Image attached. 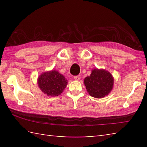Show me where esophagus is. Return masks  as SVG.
<instances>
[{"mask_svg": "<svg viewBox=\"0 0 147 147\" xmlns=\"http://www.w3.org/2000/svg\"><path fill=\"white\" fill-rule=\"evenodd\" d=\"M81 78L80 75H77V76H74V79L75 80H80Z\"/></svg>", "mask_w": 147, "mask_h": 147, "instance_id": "34e87169", "label": "esophagus"}]
</instances>
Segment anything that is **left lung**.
I'll return each instance as SVG.
<instances>
[{
  "label": "left lung",
  "mask_w": 147,
  "mask_h": 147,
  "mask_svg": "<svg viewBox=\"0 0 147 147\" xmlns=\"http://www.w3.org/2000/svg\"><path fill=\"white\" fill-rule=\"evenodd\" d=\"M84 83L90 95L100 98L104 97L111 92L114 80L108 71L96 69L92 70L90 76L85 78Z\"/></svg>",
  "instance_id": "left-lung-1"
}]
</instances>
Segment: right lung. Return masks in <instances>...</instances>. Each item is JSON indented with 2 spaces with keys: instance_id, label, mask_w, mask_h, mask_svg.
<instances>
[{
  "instance_id": "right-lung-1",
  "label": "right lung",
  "mask_w": 147,
  "mask_h": 147,
  "mask_svg": "<svg viewBox=\"0 0 147 147\" xmlns=\"http://www.w3.org/2000/svg\"><path fill=\"white\" fill-rule=\"evenodd\" d=\"M38 84L42 91L48 96H58L67 85L65 77L57 71H51L42 74L38 77Z\"/></svg>"
}]
</instances>
